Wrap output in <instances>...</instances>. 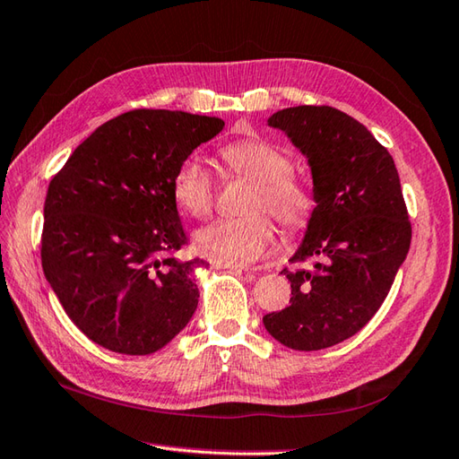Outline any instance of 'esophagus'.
Masks as SVG:
<instances>
[{
	"mask_svg": "<svg viewBox=\"0 0 459 459\" xmlns=\"http://www.w3.org/2000/svg\"><path fill=\"white\" fill-rule=\"evenodd\" d=\"M211 264H212V268H217V270H237V272H247L248 270L247 265L234 264V262H229V260H221V258L211 260Z\"/></svg>",
	"mask_w": 459,
	"mask_h": 459,
	"instance_id": "esophagus-1",
	"label": "esophagus"
}]
</instances>
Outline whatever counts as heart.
I'll return each instance as SVG.
<instances>
[{"mask_svg":"<svg viewBox=\"0 0 459 459\" xmlns=\"http://www.w3.org/2000/svg\"><path fill=\"white\" fill-rule=\"evenodd\" d=\"M222 160L234 174L254 181L247 201L248 215L221 219L195 234L197 248L234 264H250L268 252L275 227L265 215L278 219L285 229H301L311 217L315 199L299 178L293 162L280 146L265 141H240L222 148ZM176 204L191 217H205L212 207V179L197 158H187L172 179Z\"/></svg>","mask_w":459,"mask_h":459,"instance_id":"obj_1","label":"heart"}]
</instances>
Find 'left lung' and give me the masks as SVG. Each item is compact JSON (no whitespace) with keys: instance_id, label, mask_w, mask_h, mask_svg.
Segmentation results:
<instances>
[{"instance_id":"left-lung-1","label":"left lung","mask_w":459,"mask_h":459,"mask_svg":"<svg viewBox=\"0 0 459 459\" xmlns=\"http://www.w3.org/2000/svg\"><path fill=\"white\" fill-rule=\"evenodd\" d=\"M268 125L311 168L315 209L291 255L290 305L264 316L280 344L325 350L354 336L377 313L409 254L411 222L395 162L364 125L334 108L299 105Z\"/></svg>"}]
</instances>
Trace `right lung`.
<instances>
[{
	"mask_svg": "<svg viewBox=\"0 0 459 459\" xmlns=\"http://www.w3.org/2000/svg\"><path fill=\"white\" fill-rule=\"evenodd\" d=\"M225 121L136 109L98 126L52 178L40 260L64 311L95 344L154 354L194 316L204 260L186 244L172 179Z\"/></svg>",
	"mask_w": 459,
	"mask_h": 459,
	"instance_id": "right-lung-1",
	"label": "right lung"
}]
</instances>
